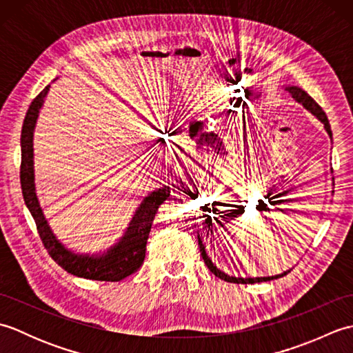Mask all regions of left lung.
I'll return each mask as SVG.
<instances>
[{
    "label": "left lung",
    "mask_w": 353,
    "mask_h": 353,
    "mask_svg": "<svg viewBox=\"0 0 353 353\" xmlns=\"http://www.w3.org/2000/svg\"><path fill=\"white\" fill-rule=\"evenodd\" d=\"M285 91H288L290 94H291V97L292 99H294L297 103H301L302 106L306 109V110H310L311 114L316 117L319 121H321L323 123V125H325V130L327 132V134H329V138L332 139V130H331V124H329V121H327V117H326V114L323 112V109H321L319 104L314 101V99H311V97L306 94L302 88H299V86H287L285 88ZM197 238H199V245H200V253H201V256H203V261H205V264L208 265V268L211 270V272L215 274V276H219L220 279H223V281H226V282H235V283H256V282H267V281H273V279H277V277H282V276H285L287 273H290V270H287V272H283V273H281V274H276V276H264V277H236V276H229L228 273H224V272H221V270L216 267L214 262L211 261V258L208 256V253H206V250H205V244H203V241H201V236H200V234L197 232Z\"/></svg>",
    "instance_id": "1"
}]
</instances>
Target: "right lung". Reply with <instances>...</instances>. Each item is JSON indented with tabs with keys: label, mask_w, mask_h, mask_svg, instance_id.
<instances>
[{
	"label": "right lung",
	"mask_w": 353,
	"mask_h": 353,
	"mask_svg": "<svg viewBox=\"0 0 353 353\" xmlns=\"http://www.w3.org/2000/svg\"><path fill=\"white\" fill-rule=\"evenodd\" d=\"M56 80V79H54ZM50 91V85L36 97L30 104L26 114L24 124L21 132V190L24 201L36 223L37 232L43 243V247L66 272L92 281L118 282L142 265L145 258V245L150 229L154 220L157 209L170 197V186L150 192L141 201L137 212L127 226L124 235L110 245L108 250L100 253H77L68 249L51 230L45 219L39 200L36 196L34 186V153H33V134L37 123V117L43 106L45 97Z\"/></svg>",
	"instance_id": "right-lung-1"
}]
</instances>
